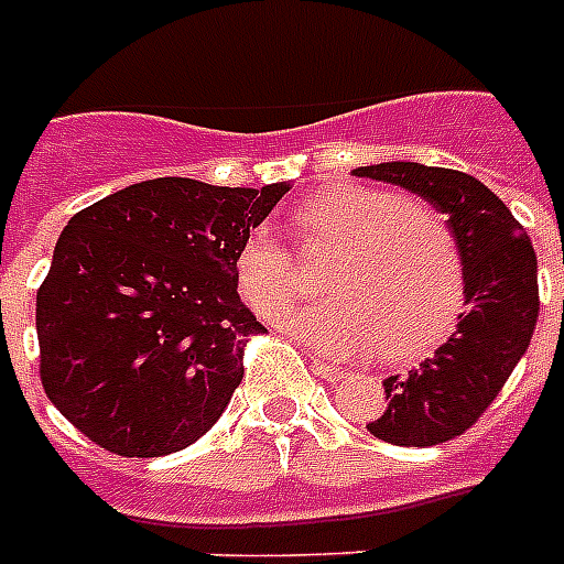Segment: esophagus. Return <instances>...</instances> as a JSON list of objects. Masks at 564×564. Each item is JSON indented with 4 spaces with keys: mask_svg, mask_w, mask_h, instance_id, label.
Wrapping results in <instances>:
<instances>
[{
    "mask_svg": "<svg viewBox=\"0 0 564 564\" xmlns=\"http://www.w3.org/2000/svg\"><path fill=\"white\" fill-rule=\"evenodd\" d=\"M310 369H313V375L316 377H322V380H330V383H334V380H343V371L336 369V366H330V362H325V360H313V366H310Z\"/></svg>",
    "mask_w": 564,
    "mask_h": 564,
    "instance_id": "1",
    "label": "esophagus"
}]
</instances>
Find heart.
I'll return each mask as SVG.
<instances>
[{
  "instance_id": "obj_1",
  "label": "heart",
  "mask_w": 564,
  "mask_h": 564,
  "mask_svg": "<svg viewBox=\"0 0 564 564\" xmlns=\"http://www.w3.org/2000/svg\"><path fill=\"white\" fill-rule=\"evenodd\" d=\"M307 248H334L322 274L325 301L281 310L292 295V254L272 228L257 225L234 257L239 299L257 316L318 351H369L389 362L430 354L465 304V265L436 207L377 187H334L313 195L290 219Z\"/></svg>"
}]
</instances>
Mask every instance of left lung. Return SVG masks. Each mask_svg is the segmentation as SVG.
Here are the masks:
<instances>
[{
	"label": "left lung",
	"mask_w": 564,
	"mask_h": 564,
	"mask_svg": "<svg viewBox=\"0 0 564 564\" xmlns=\"http://www.w3.org/2000/svg\"><path fill=\"white\" fill-rule=\"evenodd\" d=\"M354 175L386 181L445 213L465 265V313L436 354L410 375L383 380L386 412L371 436L430 447L463 436L480 419L533 339L539 265L521 221L486 184L456 170L392 161Z\"/></svg>",
	"instance_id": "obj_1"
}]
</instances>
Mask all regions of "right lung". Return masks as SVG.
I'll return each mask as SVG.
<instances>
[{
    "label": "right lung",
    "instance_id": "1",
    "mask_svg": "<svg viewBox=\"0 0 564 564\" xmlns=\"http://www.w3.org/2000/svg\"><path fill=\"white\" fill-rule=\"evenodd\" d=\"M283 193L154 178L75 213L37 290L40 380L69 424L140 459L216 424L265 334L234 257Z\"/></svg>",
    "mask_w": 564,
    "mask_h": 564
}]
</instances>
